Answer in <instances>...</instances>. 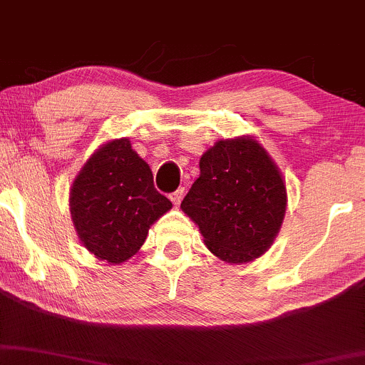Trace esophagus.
<instances>
[{
	"mask_svg": "<svg viewBox=\"0 0 365 365\" xmlns=\"http://www.w3.org/2000/svg\"><path fill=\"white\" fill-rule=\"evenodd\" d=\"M182 196H184V187H179V190H175L174 192H170L169 198L175 205V207H179V203H181Z\"/></svg>",
	"mask_w": 365,
	"mask_h": 365,
	"instance_id": "obj_1",
	"label": "esophagus"
}]
</instances>
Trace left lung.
<instances>
[{"label":"left lung","mask_w":365,"mask_h":365,"mask_svg":"<svg viewBox=\"0 0 365 365\" xmlns=\"http://www.w3.org/2000/svg\"><path fill=\"white\" fill-rule=\"evenodd\" d=\"M205 244L227 263H250L268 251L287 208L282 173L251 136L218 140L200 158V178L181 203Z\"/></svg>","instance_id":"left-lung-1"}]
</instances>
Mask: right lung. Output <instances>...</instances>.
Listing matches in <instances>:
<instances>
[{
    "label": "right lung",
    "instance_id": "obj_1",
    "mask_svg": "<svg viewBox=\"0 0 365 365\" xmlns=\"http://www.w3.org/2000/svg\"><path fill=\"white\" fill-rule=\"evenodd\" d=\"M173 203L128 138L110 140L85 162L70 190L76 234L96 258L121 264L136 255L153 222Z\"/></svg>",
    "mask_w": 365,
    "mask_h": 365
}]
</instances>
